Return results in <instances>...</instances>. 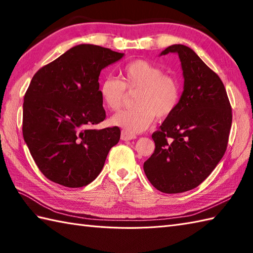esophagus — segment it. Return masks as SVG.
I'll return each instance as SVG.
<instances>
[{
	"instance_id": "1",
	"label": "esophagus",
	"mask_w": 253,
	"mask_h": 253,
	"mask_svg": "<svg viewBox=\"0 0 253 253\" xmlns=\"http://www.w3.org/2000/svg\"><path fill=\"white\" fill-rule=\"evenodd\" d=\"M121 139L124 141H128V140H131V139H136L135 135H130V133H128L126 131H122L121 133Z\"/></svg>"
}]
</instances>
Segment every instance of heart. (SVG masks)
<instances>
[{
  "instance_id": "heart-1",
  "label": "heart",
  "mask_w": 253,
  "mask_h": 253,
  "mask_svg": "<svg viewBox=\"0 0 253 253\" xmlns=\"http://www.w3.org/2000/svg\"><path fill=\"white\" fill-rule=\"evenodd\" d=\"M128 94H136L133 109L113 115L110 123L130 135L142 132L154 118L164 120L178 106L180 88L177 80L164 75L162 68L144 60L128 63L122 71V80L106 77L100 84L102 102L111 111H118Z\"/></svg>"
}]
</instances>
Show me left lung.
Here are the masks:
<instances>
[{
	"mask_svg": "<svg viewBox=\"0 0 253 253\" xmlns=\"http://www.w3.org/2000/svg\"><path fill=\"white\" fill-rule=\"evenodd\" d=\"M177 53L184 75L178 106L152 133L153 154L143 164L149 181L165 193L198 187L226 151L232 107L221 78L196 52L173 44L161 53Z\"/></svg>",
	"mask_w": 253,
	"mask_h": 253,
	"instance_id": "left-lung-1",
	"label": "left lung"
}]
</instances>
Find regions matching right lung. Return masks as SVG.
Returning a JSON list of instances; mask_svg holds the SVG:
<instances>
[{
  "instance_id": "add662e5",
  "label": "right lung",
  "mask_w": 253,
  "mask_h": 253,
  "mask_svg": "<svg viewBox=\"0 0 253 253\" xmlns=\"http://www.w3.org/2000/svg\"><path fill=\"white\" fill-rule=\"evenodd\" d=\"M123 56L106 47L79 44L32 77L24 98L23 136L47 179L79 188L101 173L121 130L92 128L105 120L99 76Z\"/></svg>"
}]
</instances>
